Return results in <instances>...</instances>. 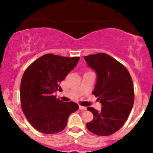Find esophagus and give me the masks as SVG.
I'll use <instances>...</instances> for the list:
<instances>
[{
	"label": "esophagus",
	"instance_id": "34e87169",
	"mask_svg": "<svg viewBox=\"0 0 153 153\" xmlns=\"http://www.w3.org/2000/svg\"><path fill=\"white\" fill-rule=\"evenodd\" d=\"M79 109L84 111V110H86V107L85 106H79Z\"/></svg>",
	"mask_w": 153,
	"mask_h": 153
}]
</instances>
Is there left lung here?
I'll use <instances>...</instances> for the list:
<instances>
[{"label": "left lung", "mask_w": 153, "mask_h": 153, "mask_svg": "<svg viewBox=\"0 0 153 153\" xmlns=\"http://www.w3.org/2000/svg\"><path fill=\"white\" fill-rule=\"evenodd\" d=\"M84 59L96 72L93 94L102 104L101 111L88 107L94 119L86 127L94 134L108 136L121 129L130 114L134 101L132 79L127 68L108 54H90Z\"/></svg>", "instance_id": "1"}]
</instances>
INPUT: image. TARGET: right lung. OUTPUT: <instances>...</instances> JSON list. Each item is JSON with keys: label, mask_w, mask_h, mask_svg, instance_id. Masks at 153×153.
Masks as SVG:
<instances>
[{"label": "right lung", "mask_w": 153, "mask_h": 153, "mask_svg": "<svg viewBox=\"0 0 153 153\" xmlns=\"http://www.w3.org/2000/svg\"><path fill=\"white\" fill-rule=\"evenodd\" d=\"M79 59V57L46 54L24 71L21 81V106L26 118L37 131L49 134L62 131L69 116L78 109L77 103L62 102L53 94L60 90L59 83Z\"/></svg>", "instance_id": "obj_1"}]
</instances>
